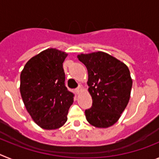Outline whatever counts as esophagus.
I'll return each instance as SVG.
<instances>
[{
    "label": "esophagus",
    "instance_id": "esophagus-1",
    "mask_svg": "<svg viewBox=\"0 0 159 159\" xmlns=\"http://www.w3.org/2000/svg\"><path fill=\"white\" fill-rule=\"evenodd\" d=\"M81 91H83V87L81 86V85H79L78 88H77L76 89H75V92H76L77 94H79V93H80V92H81Z\"/></svg>",
    "mask_w": 159,
    "mask_h": 159
}]
</instances>
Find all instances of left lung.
<instances>
[{"label":"left lung","instance_id":"obj_1","mask_svg":"<svg viewBox=\"0 0 159 159\" xmlns=\"http://www.w3.org/2000/svg\"><path fill=\"white\" fill-rule=\"evenodd\" d=\"M88 72V92L92 106L85 111L88 123L107 128L118 121L127 106L132 88L129 68L124 63L103 52L77 56Z\"/></svg>","mask_w":159,"mask_h":159}]
</instances>
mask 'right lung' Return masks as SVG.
Wrapping results in <instances>:
<instances>
[{
    "instance_id": "add662e5",
    "label": "right lung",
    "mask_w": 159,
    "mask_h": 159,
    "mask_svg": "<svg viewBox=\"0 0 159 159\" xmlns=\"http://www.w3.org/2000/svg\"><path fill=\"white\" fill-rule=\"evenodd\" d=\"M67 54L48 48L26 63L20 73V92L26 110L41 128L56 130L67 120L74 94L65 87L63 63Z\"/></svg>"
}]
</instances>
